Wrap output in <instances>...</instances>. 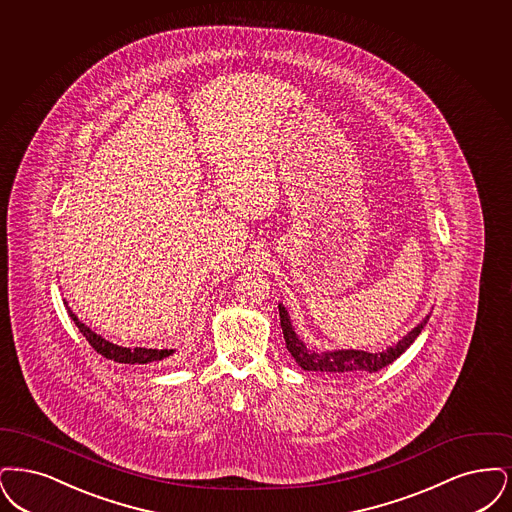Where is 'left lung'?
I'll list each match as a JSON object with an SVG mask.
<instances>
[{
    "label": "left lung",
    "mask_w": 512,
    "mask_h": 512,
    "mask_svg": "<svg viewBox=\"0 0 512 512\" xmlns=\"http://www.w3.org/2000/svg\"><path fill=\"white\" fill-rule=\"evenodd\" d=\"M279 317H281V329H283L287 350L304 371L348 377V375L377 373L382 367L396 361L415 342V338L426 327V323L430 319V313L424 317L415 329H411L396 344H392L390 348L377 352V354H369V352H363V350H325V352L310 350L304 344V340L294 331L289 312L283 304H279Z\"/></svg>",
    "instance_id": "8db88e82"
}]
</instances>
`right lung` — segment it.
<instances>
[{
  "instance_id": "add662e5",
  "label": "right lung",
  "mask_w": 512,
  "mask_h": 512,
  "mask_svg": "<svg viewBox=\"0 0 512 512\" xmlns=\"http://www.w3.org/2000/svg\"><path fill=\"white\" fill-rule=\"evenodd\" d=\"M65 306H67L70 319L76 323L78 331L86 336V340L91 344V348H93L97 354H101V356L107 357V359H112V361H116V363L149 365V363H160V361H164L166 357L176 354V350H166V348H164V350H155V348H124V346L112 344L107 338H103L101 334L93 333L86 323H82V321L78 319V315L68 308L67 302H65Z\"/></svg>"
}]
</instances>
